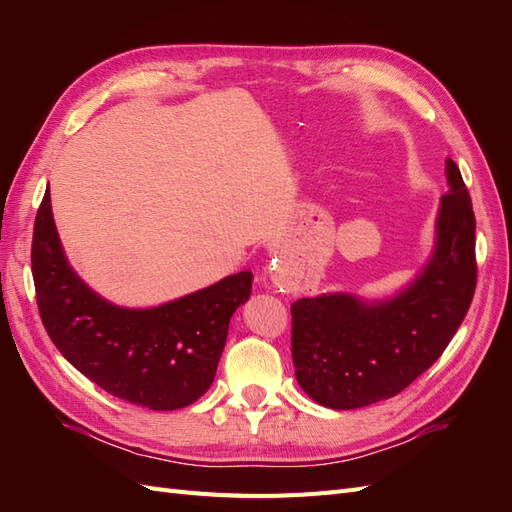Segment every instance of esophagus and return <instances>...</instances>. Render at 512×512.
Returning a JSON list of instances; mask_svg holds the SVG:
<instances>
[{
	"label": "esophagus",
	"mask_w": 512,
	"mask_h": 512,
	"mask_svg": "<svg viewBox=\"0 0 512 512\" xmlns=\"http://www.w3.org/2000/svg\"><path fill=\"white\" fill-rule=\"evenodd\" d=\"M269 282H271V288H273V290H280V292H290V288H292L290 277H288L282 269L271 271V273H269Z\"/></svg>",
	"instance_id": "esophagus-1"
}]
</instances>
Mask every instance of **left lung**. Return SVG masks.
I'll use <instances>...</instances> for the list:
<instances>
[{
	"instance_id": "obj_1",
	"label": "left lung",
	"mask_w": 512,
	"mask_h": 512,
	"mask_svg": "<svg viewBox=\"0 0 512 512\" xmlns=\"http://www.w3.org/2000/svg\"><path fill=\"white\" fill-rule=\"evenodd\" d=\"M446 181L436 245L412 284L382 301L327 292L290 307L294 376L316 404L354 410L395 397L440 359L466 318L476 288V220L451 158Z\"/></svg>"
}]
</instances>
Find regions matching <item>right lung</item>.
I'll use <instances>...</instances> for the list:
<instances>
[{
  "label": "right lung",
  "instance_id": "right-lung-1",
  "mask_svg": "<svg viewBox=\"0 0 512 512\" xmlns=\"http://www.w3.org/2000/svg\"><path fill=\"white\" fill-rule=\"evenodd\" d=\"M32 273L57 350L106 393L149 410H179L207 393L230 318L250 299L254 280L241 271L158 307L113 305L68 265L49 190L34 224Z\"/></svg>",
  "mask_w": 512,
  "mask_h": 512
}]
</instances>
